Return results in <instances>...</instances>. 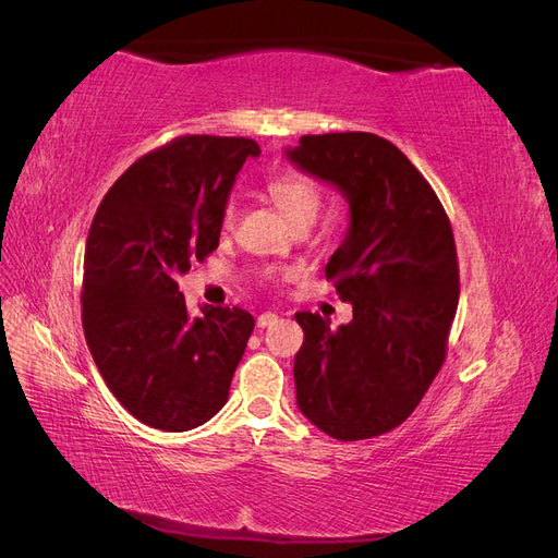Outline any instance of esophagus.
I'll list each match as a JSON object with an SVG mask.
<instances>
[{
  "instance_id": "esophagus-1",
  "label": "esophagus",
  "mask_w": 558,
  "mask_h": 558,
  "mask_svg": "<svg viewBox=\"0 0 558 558\" xmlns=\"http://www.w3.org/2000/svg\"><path fill=\"white\" fill-rule=\"evenodd\" d=\"M279 320V316L275 314V312H265V314H260L258 318H256V326L258 328H269V326H275Z\"/></svg>"
}]
</instances>
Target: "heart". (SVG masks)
I'll list each match as a JSON object with an SVG mask.
<instances>
[{
    "mask_svg": "<svg viewBox=\"0 0 558 558\" xmlns=\"http://www.w3.org/2000/svg\"><path fill=\"white\" fill-rule=\"evenodd\" d=\"M267 193L293 226L302 221H314L320 205H324V193H320L318 183L312 177L295 170L277 174L267 183ZM232 223H234V209L232 205H228L223 211V230H230ZM291 275L293 269L289 267H269L265 272L267 279H279V277H291Z\"/></svg>",
    "mask_w": 558,
    "mask_h": 558,
    "instance_id": "heart-1",
    "label": "heart"
}]
</instances>
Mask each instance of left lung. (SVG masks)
<instances>
[{
	"mask_svg": "<svg viewBox=\"0 0 558 558\" xmlns=\"http://www.w3.org/2000/svg\"><path fill=\"white\" fill-rule=\"evenodd\" d=\"M298 170L349 202L347 238L326 265L353 318L298 312V408L335 440L393 430L428 391L447 356L459 305L449 218L430 183L398 146L369 132L307 134L286 148Z\"/></svg>",
	"mask_w": 558,
	"mask_h": 558,
	"instance_id": "8db88e82",
	"label": "left lung"
}]
</instances>
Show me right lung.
<instances>
[{
	"label": "right lung",
	"instance_id": "add662e5",
	"mask_svg": "<svg viewBox=\"0 0 558 558\" xmlns=\"http://www.w3.org/2000/svg\"><path fill=\"white\" fill-rule=\"evenodd\" d=\"M246 137L191 134L140 158L97 207L83 258V332L109 391L142 424L183 433L228 402L256 320L240 307L191 318L177 279L218 246Z\"/></svg>",
	"mask_w": 558,
	"mask_h": 558
}]
</instances>
